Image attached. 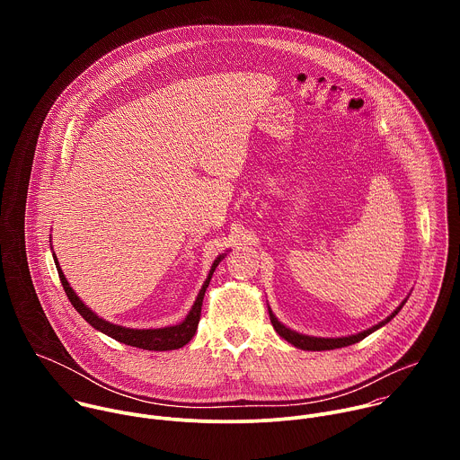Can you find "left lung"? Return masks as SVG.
<instances>
[{
	"mask_svg": "<svg viewBox=\"0 0 460 460\" xmlns=\"http://www.w3.org/2000/svg\"><path fill=\"white\" fill-rule=\"evenodd\" d=\"M406 300H408V298H404V300H402V304H401L395 311H393L389 316H385L382 322H378V323H375L373 327H369V330H364V332H360V333H357V335H349V337H339V339L309 337V335L296 333V332L289 330L288 325H284V323H282V322L273 314V311H271V307H270V305H268V311H270V318H271V323H273V327H275V332H277L284 341H288L289 344H293L295 348L304 349V351H327V349H337V348H346V346L357 344V342H360L362 339H366L367 335H371L373 332L380 330L382 325H385L393 316H395V314L402 309V305L406 304Z\"/></svg>",
	"mask_w": 460,
	"mask_h": 460,
	"instance_id": "left-lung-1",
	"label": "left lung"
}]
</instances>
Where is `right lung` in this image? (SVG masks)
<instances>
[{
    "label": "right lung",
    "mask_w": 460,
    "mask_h": 460,
    "mask_svg": "<svg viewBox=\"0 0 460 460\" xmlns=\"http://www.w3.org/2000/svg\"><path fill=\"white\" fill-rule=\"evenodd\" d=\"M226 254L227 252L218 254L217 260L213 261V266L209 270V275H208L202 289L199 291V296H196L192 307L189 309L187 316L180 323L165 325V327H156V330H133V327H123V325L107 322L102 316H98L91 307H87L80 300V296L75 293V289L71 288L67 279H65L56 254H52V256H54V264H56V270H58V275H59V280H61V286H63L65 293H67V296H69L71 304L75 305V309L94 327V330L102 332L103 335L118 341L121 344L133 346V348H140V349H147V351H171V349H180L187 342H190V339L194 337L196 330H199V322H200V313H202V302H204L206 289H208V286L211 282V277H213L217 266L226 258Z\"/></svg>",
    "instance_id": "obj_1"
}]
</instances>
